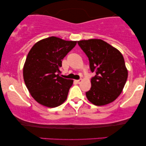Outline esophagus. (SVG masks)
<instances>
[{
  "mask_svg": "<svg viewBox=\"0 0 146 146\" xmlns=\"http://www.w3.org/2000/svg\"><path fill=\"white\" fill-rule=\"evenodd\" d=\"M76 82L78 83V84H80L81 82H82V79H80V80H76Z\"/></svg>",
  "mask_w": 146,
  "mask_h": 146,
  "instance_id": "esophagus-1",
  "label": "esophagus"
}]
</instances>
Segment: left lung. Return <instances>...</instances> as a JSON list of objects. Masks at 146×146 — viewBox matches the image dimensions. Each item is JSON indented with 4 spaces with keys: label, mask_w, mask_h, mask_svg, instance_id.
<instances>
[{
    "label": "left lung",
    "mask_w": 146,
    "mask_h": 146,
    "mask_svg": "<svg viewBox=\"0 0 146 146\" xmlns=\"http://www.w3.org/2000/svg\"><path fill=\"white\" fill-rule=\"evenodd\" d=\"M88 58L90 68L96 75L91 79V88L86 92L96 106L112 102L123 90L127 78L124 59L118 50L101 39L78 41Z\"/></svg>",
    "instance_id": "left-lung-1"
}]
</instances>
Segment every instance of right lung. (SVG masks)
I'll return each instance as SVG.
<instances>
[{"instance_id":"1","label":"right lung","mask_w":146,"mask_h":146,"mask_svg":"<svg viewBox=\"0 0 146 146\" xmlns=\"http://www.w3.org/2000/svg\"><path fill=\"white\" fill-rule=\"evenodd\" d=\"M77 41L56 36L42 39L29 51L23 68L26 86L40 104L55 108L64 102L73 80L60 76L62 60Z\"/></svg>"}]
</instances>
